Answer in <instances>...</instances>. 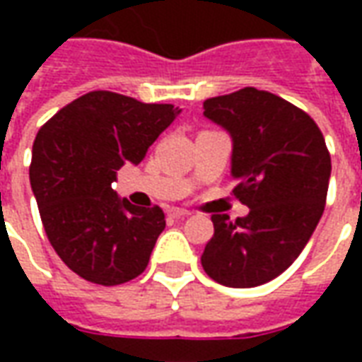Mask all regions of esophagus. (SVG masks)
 <instances>
[{
    "mask_svg": "<svg viewBox=\"0 0 362 362\" xmlns=\"http://www.w3.org/2000/svg\"><path fill=\"white\" fill-rule=\"evenodd\" d=\"M168 215H170V217H176V219H180V217H188L189 211L188 209H180V207H173V209L168 211Z\"/></svg>",
    "mask_w": 362,
    "mask_h": 362,
    "instance_id": "esophagus-1",
    "label": "esophagus"
}]
</instances>
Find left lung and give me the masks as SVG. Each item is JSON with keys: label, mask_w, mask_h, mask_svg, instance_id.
<instances>
[{"label": "left lung", "mask_w": 362, "mask_h": 362, "mask_svg": "<svg viewBox=\"0 0 362 362\" xmlns=\"http://www.w3.org/2000/svg\"><path fill=\"white\" fill-rule=\"evenodd\" d=\"M204 116L233 139V189L246 217L213 215L202 254L205 273L225 287L264 285L285 272L324 213L332 158L316 122L285 98L254 87L207 98Z\"/></svg>", "instance_id": "left-lung-1"}]
</instances>
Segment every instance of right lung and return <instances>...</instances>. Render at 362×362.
<instances>
[{
  "label": "right lung",
  "instance_id": "1",
  "mask_svg": "<svg viewBox=\"0 0 362 362\" xmlns=\"http://www.w3.org/2000/svg\"><path fill=\"white\" fill-rule=\"evenodd\" d=\"M180 110L93 90L64 106L36 134L30 163L44 230L83 279L112 287L145 272L165 213L135 207L112 189L116 170L139 165Z\"/></svg>",
  "mask_w": 362,
  "mask_h": 362
}]
</instances>
